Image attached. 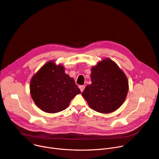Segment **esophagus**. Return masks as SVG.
<instances>
[{"mask_svg":"<svg viewBox=\"0 0 159 159\" xmlns=\"http://www.w3.org/2000/svg\"><path fill=\"white\" fill-rule=\"evenodd\" d=\"M79 88L81 90V92H83V91H84V90L85 89V85H80V86H79Z\"/></svg>","mask_w":159,"mask_h":159,"instance_id":"1","label":"esophagus"}]
</instances>
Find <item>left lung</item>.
Listing matches in <instances>:
<instances>
[{
	"mask_svg": "<svg viewBox=\"0 0 159 159\" xmlns=\"http://www.w3.org/2000/svg\"><path fill=\"white\" fill-rule=\"evenodd\" d=\"M92 84L81 93L89 107L101 113L118 109L125 101L129 83L124 72L110 59H105L91 69Z\"/></svg>",
	"mask_w": 159,
	"mask_h": 159,
	"instance_id": "8db88e82",
	"label": "left lung"
}]
</instances>
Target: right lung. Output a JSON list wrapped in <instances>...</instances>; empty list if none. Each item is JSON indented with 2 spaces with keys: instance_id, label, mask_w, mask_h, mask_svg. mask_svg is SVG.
Instances as JSON below:
<instances>
[{
  "instance_id": "add662e5",
  "label": "right lung",
  "mask_w": 159,
  "mask_h": 159,
  "mask_svg": "<svg viewBox=\"0 0 159 159\" xmlns=\"http://www.w3.org/2000/svg\"><path fill=\"white\" fill-rule=\"evenodd\" d=\"M30 94L42 111L56 113L65 110L81 91L73 78L65 74L64 66L54 61L44 65L30 81Z\"/></svg>"
}]
</instances>
